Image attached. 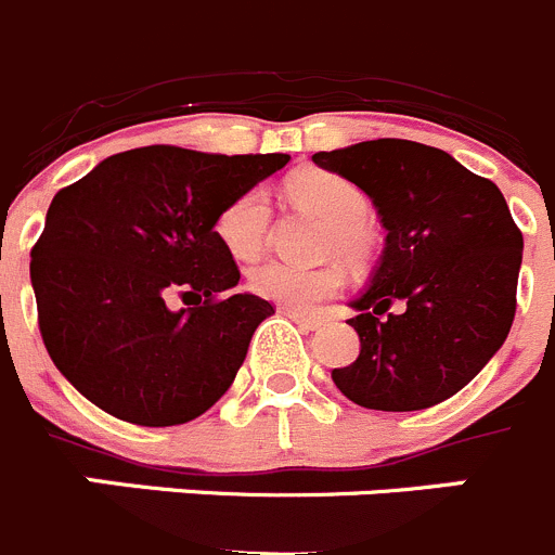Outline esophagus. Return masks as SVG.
<instances>
[{
  "label": "esophagus",
  "mask_w": 555,
  "mask_h": 555,
  "mask_svg": "<svg viewBox=\"0 0 555 555\" xmlns=\"http://www.w3.org/2000/svg\"><path fill=\"white\" fill-rule=\"evenodd\" d=\"M283 317H288L294 324H299V327H302V330H319V327H322V322H319V319L305 317V313L292 311V308H283Z\"/></svg>",
  "instance_id": "obj_1"
}]
</instances>
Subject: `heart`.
Listing matches in <instances>:
<instances>
[{
    "mask_svg": "<svg viewBox=\"0 0 555 555\" xmlns=\"http://www.w3.org/2000/svg\"><path fill=\"white\" fill-rule=\"evenodd\" d=\"M288 197L294 206L311 211L327 222L322 233V253L335 256L352 269L369 267L374 256V231L365 222L369 197L360 186L338 172L305 170L288 178ZM269 231V197L261 186L238 192L222 206L215 220V233L228 256L236 261H253L261 256ZM344 272L338 263L302 269L292 263L269 261L250 272V288L263 299L286 305L292 311L313 313L324 299L338 294Z\"/></svg>",
    "mask_w": 555,
    "mask_h": 555,
    "instance_id": "b5f03b06",
    "label": "heart"
}]
</instances>
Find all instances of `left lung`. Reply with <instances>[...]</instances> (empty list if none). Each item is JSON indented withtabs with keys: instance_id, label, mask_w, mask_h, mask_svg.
<instances>
[{
	"instance_id": "1",
	"label": "left lung",
	"mask_w": 555,
	"mask_h": 555,
	"mask_svg": "<svg viewBox=\"0 0 555 555\" xmlns=\"http://www.w3.org/2000/svg\"><path fill=\"white\" fill-rule=\"evenodd\" d=\"M313 162L360 186L388 231L369 288L352 302L360 354L333 369V383L385 413L451 399L515 322L522 233L501 190L410 140L319 151Z\"/></svg>"
}]
</instances>
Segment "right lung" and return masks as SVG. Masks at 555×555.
<instances>
[{
  "mask_svg": "<svg viewBox=\"0 0 555 555\" xmlns=\"http://www.w3.org/2000/svg\"><path fill=\"white\" fill-rule=\"evenodd\" d=\"M286 162L149 145L54 195L29 278L46 352L85 399L137 426L186 424L220 401L274 308L222 297L238 267L215 220Z\"/></svg>",
  "mask_w": 555,
  "mask_h": 555,
  "instance_id": "add662e5",
  "label": "right lung"
}]
</instances>
